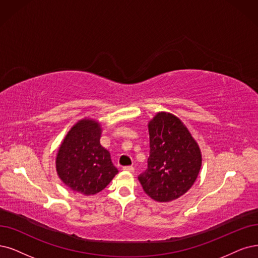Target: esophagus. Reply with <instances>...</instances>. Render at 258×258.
<instances>
[{"mask_svg": "<svg viewBox=\"0 0 258 258\" xmlns=\"http://www.w3.org/2000/svg\"><path fill=\"white\" fill-rule=\"evenodd\" d=\"M124 171H127V172H134L135 168L132 167V166H127V167H123Z\"/></svg>", "mask_w": 258, "mask_h": 258, "instance_id": "esophagus-1", "label": "esophagus"}]
</instances>
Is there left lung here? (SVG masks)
Returning a JSON list of instances; mask_svg holds the SVG:
<instances>
[{"label":"left lung","mask_w":258,"mask_h":258,"mask_svg":"<svg viewBox=\"0 0 258 258\" xmlns=\"http://www.w3.org/2000/svg\"><path fill=\"white\" fill-rule=\"evenodd\" d=\"M148 128V169L138 179L154 201L171 202L195 184L202 166L201 150L184 122L173 113L157 112Z\"/></svg>","instance_id":"left-lung-1"}]
</instances>
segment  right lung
Listing matches in <instances>:
<instances>
[{"instance_id":"obj_1","label":"right lung","mask_w":258,"mask_h":258,"mask_svg":"<svg viewBox=\"0 0 258 258\" xmlns=\"http://www.w3.org/2000/svg\"><path fill=\"white\" fill-rule=\"evenodd\" d=\"M99 121L84 118L67 133L56 154V171L62 183L84 196L98 194L118 173L109 152L100 144Z\"/></svg>"}]
</instances>
